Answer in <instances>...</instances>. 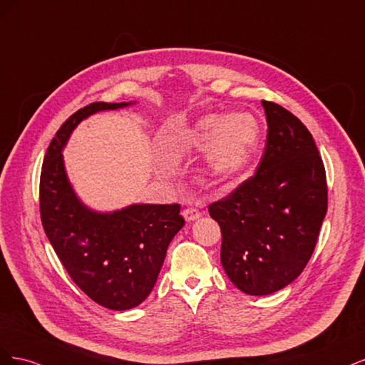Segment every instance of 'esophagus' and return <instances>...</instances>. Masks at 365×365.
<instances>
[{"label":"esophagus","mask_w":365,"mask_h":365,"mask_svg":"<svg viewBox=\"0 0 365 365\" xmlns=\"http://www.w3.org/2000/svg\"><path fill=\"white\" fill-rule=\"evenodd\" d=\"M182 216L184 219L187 220V222H192V220H196L200 219L201 216V212L197 208H193V207H187L182 210Z\"/></svg>","instance_id":"esophagus-1"}]
</instances>
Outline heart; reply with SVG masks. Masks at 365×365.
Listing matches in <instances>:
<instances>
[{"label": "heart", "mask_w": 365, "mask_h": 365, "mask_svg": "<svg viewBox=\"0 0 365 365\" xmlns=\"http://www.w3.org/2000/svg\"><path fill=\"white\" fill-rule=\"evenodd\" d=\"M260 123L251 113L237 111L225 117L207 114L187 128L172 146L180 153L205 149V172L210 178L224 181L247 168L260 145Z\"/></svg>", "instance_id": "heart-1"}]
</instances>
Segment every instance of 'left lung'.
I'll list each match as a JSON object with an SVG mask.
<instances>
[{
  "label": "left lung",
  "instance_id": "left-lung-1",
  "mask_svg": "<svg viewBox=\"0 0 365 365\" xmlns=\"http://www.w3.org/2000/svg\"><path fill=\"white\" fill-rule=\"evenodd\" d=\"M267 146L256 175L208 207L222 231L220 262L237 289L269 295L302 274L327 212V184L311 132L262 101Z\"/></svg>",
  "mask_w": 365,
  "mask_h": 365
}]
</instances>
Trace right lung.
Masks as SVG:
<instances>
[{
	"mask_svg": "<svg viewBox=\"0 0 365 365\" xmlns=\"http://www.w3.org/2000/svg\"><path fill=\"white\" fill-rule=\"evenodd\" d=\"M135 102H96L74 113L51 140L41 172V219L73 282L103 307L128 311L157 283L168 247L184 227L178 204H130L97 212L76 195L62 150L77 125Z\"/></svg>",
	"mask_w": 365,
	"mask_h": 365,
	"instance_id": "right-lung-1",
	"label": "right lung"
}]
</instances>
